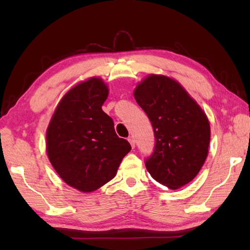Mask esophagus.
<instances>
[{"label":"esophagus","mask_w":250,"mask_h":250,"mask_svg":"<svg viewBox=\"0 0 250 250\" xmlns=\"http://www.w3.org/2000/svg\"><path fill=\"white\" fill-rule=\"evenodd\" d=\"M128 141H129V143L131 144L132 148H135V141H134V139H133V136H129V137H128Z\"/></svg>","instance_id":"obj_1"}]
</instances>
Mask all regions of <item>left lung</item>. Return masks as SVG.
Instances as JSON below:
<instances>
[{
  "label": "left lung",
  "mask_w": 250,
  "mask_h": 250,
  "mask_svg": "<svg viewBox=\"0 0 250 250\" xmlns=\"http://www.w3.org/2000/svg\"><path fill=\"white\" fill-rule=\"evenodd\" d=\"M134 98L156 137L147 171L158 183L177 190L198 175L208 155V118L182 84L166 75L146 76L137 83Z\"/></svg>",
  "instance_id": "1"
}]
</instances>
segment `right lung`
Here are the masks:
<instances>
[{"label": "right lung", "mask_w": 250, "mask_h": 250, "mask_svg": "<svg viewBox=\"0 0 250 250\" xmlns=\"http://www.w3.org/2000/svg\"><path fill=\"white\" fill-rule=\"evenodd\" d=\"M108 87L100 77L78 83L63 95L46 131V151L51 166L66 185L93 192L113 179L131 150L120 139L102 105Z\"/></svg>", "instance_id": "right-lung-1"}]
</instances>
